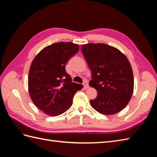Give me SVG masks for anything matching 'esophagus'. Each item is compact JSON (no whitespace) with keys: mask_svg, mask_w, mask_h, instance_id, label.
I'll return each instance as SVG.
<instances>
[{"mask_svg":"<svg viewBox=\"0 0 157 157\" xmlns=\"http://www.w3.org/2000/svg\"><path fill=\"white\" fill-rule=\"evenodd\" d=\"M83 85H84V89H88L89 88V85L87 81H84V83H83Z\"/></svg>","mask_w":157,"mask_h":157,"instance_id":"obj_1","label":"esophagus"}]
</instances>
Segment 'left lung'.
<instances>
[{"mask_svg": "<svg viewBox=\"0 0 157 157\" xmlns=\"http://www.w3.org/2000/svg\"><path fill=\"white\" fill-rule=\"evenodd\" d=\"M81 50L91 70L89 85L98 92L90 105L102 115H113L128 104L134 92V75L126 56L113 46L90 43Z\"/></svg>", "mask_w": 157, "mask_h": 157, "instance_id": "8db88e82", "label": "left lung"}]
</instances>
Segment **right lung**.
<instances>
[{"label":"right lung","instance_id":"right-lung-1","mask_svg":"<svg viewBox=\"0 0 157 157\" xmlns=\"http://www.w3.org/2000/svg\"><path fill=\"white\" fill-rule=\"evenodd\" d=\"M78 44L60 42L43 48L33 60L28 75V91L34 104L45 114L55 117L71 107L82 84L72 82L65 71Z\"/></svg>","mask_w":157,"mask_h":157}]
</instances>
